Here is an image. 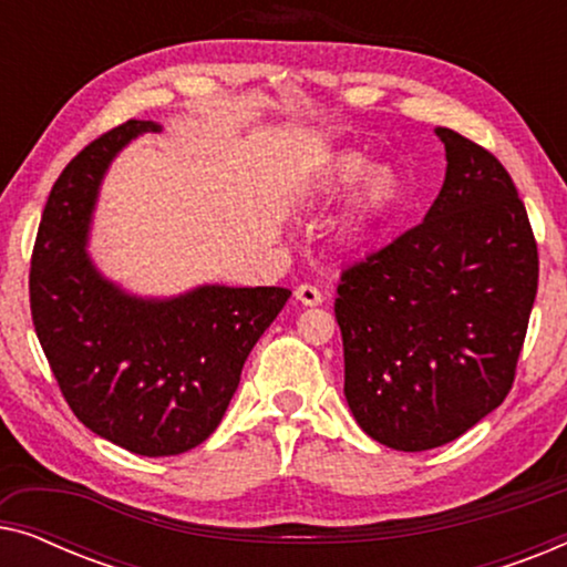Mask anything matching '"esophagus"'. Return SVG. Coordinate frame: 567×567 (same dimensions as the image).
<instances>
[{
	"instance_id": "34e87169",
	"label": "esophagus",
	"mask_w": 567,
	"mask_h": 567,
	"mask_svg": "<svg viewBox=\"0 0 567 567\" xmlns=\"http://www.w3.org/2000/svg\"><path fill=\"white\" fill-rule=\"evenodd\" d=\"M293 297H297V301L299 305H305V307H317V305H322V291L317 289V286H309V284H301L297 291H293Z\"/></svg>"
}]
</instances>
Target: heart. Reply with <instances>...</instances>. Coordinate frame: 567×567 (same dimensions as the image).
<instances>
[{"label":"heart","mask_w":567,"mask_h":567,"mask_svg":"<svg viewBox=\"0 0 567 567\" xmlns=\"http://www.w3.org/2000/svg\"><path fill=\"white\" fill-rule=\"evenodd\" d=\"M371 166H374V162L367 154L343 150L332 154L312 185L315 204H332V200L348 196L363 181L351 208L353 235H367V231L379 227L402 200L400 175L392 167L371 171Z\"/></svg>","instance_id":"b5f03b06"}]
</instances>
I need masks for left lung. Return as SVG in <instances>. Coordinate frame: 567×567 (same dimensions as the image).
Segmentation results:
<instances>
[{
    "label": "left lung",
    "mask_w": 567,
    "mask_h": 567,
    "mask_svg": "<svg viewBox=\"0 0 567 567\" xmlns=\"http://www.w3.org/2000/svg\"><path fill=\"white\" fill-rule=\"evenodd\" d=\"M446 177L425 219L340 276L346 400L379 444L425 452L506 400L537 297L529 216L506 167L436 128Z\"/></svg>",
    "instance_id": "left-lung-1"
}]
</instances>
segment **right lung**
I'll return each mask as SVG.
<instances>
[{
    "instance_id": "obj_1",
    "label": "right lung",
    "mask_w": 567,
    "mask_h": 567,
    "mask_svg": "<svg viewBox=\"0 0 567 567\" xmlns=\"http://www.w3.org/2000/svg\"><path fill=\"white\" fill-rule=\"evenodd\" d=\"M154 121H126L76 154L53 183L30 260V312L69 408L100 439L142 456L204 444L239 374L291 291L204 284L138 297L100 274L90 224L113 159Z\"/></svg>"
}]
</instances>
